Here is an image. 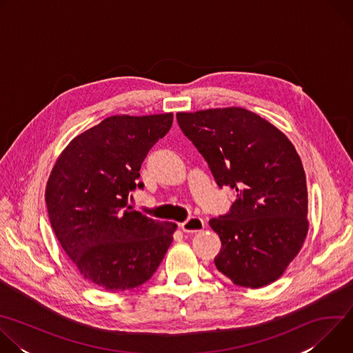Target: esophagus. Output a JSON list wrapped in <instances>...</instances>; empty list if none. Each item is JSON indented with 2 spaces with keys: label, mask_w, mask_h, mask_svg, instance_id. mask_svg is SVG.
<instances>
[{
  "label": "esophagus",
  "mask_w": 353,
  "mask_h": 353,
  "mask_svg": "<svg viewBox=\"0 0 353 353\" xmlns=\"http://www.w3.org/2000/svg\"><path fill=\"white\" fill-rule=\"evenodd\" d=\"M205 226V222L201 219V218H196V216H192L184 222L180 223V228L183 232H187V233H196V232H201L204 229Z\"/></svg>",
  "instance_id": "esophagus-1"
}]
</instances>
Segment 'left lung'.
I'll use <instances>...</instances> for the list:
<instances>
[{"label": "left lung", "instance_id": "obj_1", "mask_svg": "<svg viewBox=\"0 0 353 353\" xmlns=\"http://www.w3.org/2000/svg\"><path fill=\"white\" fill-rule=\"evenodd\" d=\"M176 116L216 184L236 192L230 212L210 221L222 241L218 271L251 289L275 282L309 232L306 174L293 143L243 108Z\"/></svg>", "mask_w": 353, "mask_h": 353}]
</instances>
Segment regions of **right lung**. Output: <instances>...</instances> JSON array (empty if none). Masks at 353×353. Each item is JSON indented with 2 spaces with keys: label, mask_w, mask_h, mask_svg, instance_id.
<instances>
[{
  "label": "right lung",
  "mask_w": 353,
  "mask_h": 353,
  "mask_svg": "<svg viewBox=\"0 0 353 353\" xmlns=\"http://www.w3.org/2000/svg\"><path fill=\"white\" fill-rule=\"evenodd\" d=\"M172 123L173 113L108 117L77 135L50 173L44 196L54 234L79 274L105 290L145 283L173 241L176 223L128 207L143 159Z\"/></svg>",
  "instance_id": "1"
}]
</instances>
